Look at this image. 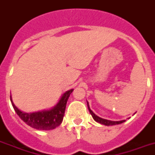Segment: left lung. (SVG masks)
<instances>
[{"label":"left lung","mask_w":155,"mask_h":155,"mask_svg":"<svg viewBox=\"0 0 155 155\" xmlns=\"http://www.w3.org/2000/svg\"><path fill=\"white\" fill-rule=\"evenodd\" d=\"M87 108H88V110H89L90 113H91V115L92 116V117L97 122H99L101 124H103L104 125H119V124H121V123L125 122V120H120V121H113V120H105V119H103V118L99 117L98 116H97L93 112H92L89 108V105H88V103H87Z\"/></svg>","instance_id":"left-lung-1"}]
</instances>
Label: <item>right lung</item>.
<instances>
[{
	"label": "right lung",
	"instance_id": "add662e5",
	"mask_svg": "<svg viewBox=\"0 0 155 155\" xmlns=\"http://www.w3.org/2000/svg\"><path fill=\"white\" fill-rule=\"evenodd\" d=\"M72 91L73 89H71L66 92L63 95L59 102L57 104V105L54 107L52 109L42 111V112H36V113H23L14 105V104L12 101L11 97L10 101L17 114L28 125H30V127L36 129V130H50L58 126L63 121L67 102Z\"/></svg>",
	"mask_w": 155,
	"mask_h": 155
}]
</instances>
